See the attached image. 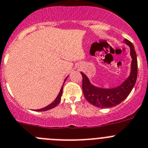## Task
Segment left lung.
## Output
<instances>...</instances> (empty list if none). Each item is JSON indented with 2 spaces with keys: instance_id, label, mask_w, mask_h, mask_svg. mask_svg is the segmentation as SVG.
<instances>
[{
  "instance_id": "1",
  "label": "left lung",
  "mask_w": 148,
  "mask_h": 148,
  "mask_svg": "<svg viewBox=\"0 0 148 148\" xmlns=\"http://www.w3.org/2000/svg\"><path fill=\"white\" fill-rule=\"evenodd\" d=\"M124 42L130 47V56L132 58L130 76L120 86L113 88H102L93 86L89 81L87 76L81 72L82 77V91L86 99L98 108H111L119 105L126 99V97L131 92L135 86L137 78V58L135 49L132 42L125 39Z\"/></svg>"
}]
</instances>
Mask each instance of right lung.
Instances as JSON below:
<instances>
[{
    "label": "right lung",
    "instance_id": "obj_1",
    "mask_svg": "<svg viewBox=\"0 0 148 148\" xmlns=\"http://www.w3.org/2000/svg\"><path fill=\"white\" fill-rule=\"evenodd\" d=\"M68 78V77H66V79H65L64 80V82L66 80V79ZM64 85V84H63ZM63 85H62V86L61 87V89H60V93L58 94V97H57V98L55 99V100L53 102H51L50 105H49L48 106H46V107L43 108H41V109H38V110H36V111H45V110H50V109L51 108H54V107H56V106H58V104L60 103V102L61 100V96H62V89H63Z\"/></svg>",
    "mask_w": 148,
    "mask_h": 148
}]
</instances>
